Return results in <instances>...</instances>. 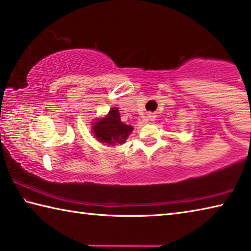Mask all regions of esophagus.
I'll return each instance as SVG.
<instances>
[{
    "instance_id": "1",
    "label": "esophagus",
    "mask_w": 251,
    "mask_h": 251,
    "mask_svg": "<svg viewBox=\"0 0 251 251\" xmlns=\"http://www.w3.org/2000/svg\"><path fill=\"white\" fill-rule=\"evenodd\" d=\"M148 117H150L151 121H152V120H154V118H155V116L152 115V114H150V115H148Z\"/></svg>"
}]
</instances>
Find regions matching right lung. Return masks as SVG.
<instances>
[{
	"mask_svg": "<svg viewBox=\"0 0 251 251\" xmlns=\"http://www.w3.org/2000/svg\"><path fill=\"white\" fill-rule=\"evenodd\" d=\"M133 130V127L124 124L121 121L120 110L114 107L109 110L108 115L94 123L93 131L95 137L107 145L125 143V139Z\"/></svg>",
	"mask_w": 251,
	"mask_h": 251,
	"instance_id": "obj_1",
	"label": "right lung"
}]
</instances>
